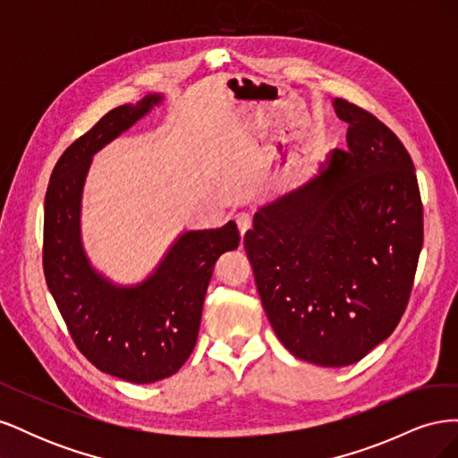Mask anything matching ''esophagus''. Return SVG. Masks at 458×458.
I'll list each match as a JSON object with an SVG mask.
<instances>
[{"label": "esophagus", "mask_w": 458, "mask_h": 458, "mask_svg": "<svg viewBox=\"0 0 458 458\" xmlns=\"http://www.w3.org/2000/svg\"><path fill=\"white\" fill-rule=\"evenodd\" d=\"M234 221H237L239 231H241V234L244 237V233L250 229V225H252V216L248 214V212H239L237 216H234Z\"/></svg>", "instance_id": "1"}]
</instances>
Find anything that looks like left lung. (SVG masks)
<instances>
[{
	"label": "left lung",
	"instance_id": "obj_1",
	"mask_svg": "<svg viewBox=\"0 0 458 458\" xmlns=\"http://www.w3.org/2000/svg\"><path fill=\"white\" fill-rule=\"evenodd\" d=\"M345 147L258 208L244 248L276 338L303 361L357 363L403 315L422 250L414 165L395 133L344 99Z\"/></svg>",
	"mask_w": 458,
	"mask_h": 458
}]
</instances>
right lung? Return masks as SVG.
Segmentation results:
<instances>
[{
	"instance_id": "add662e5",
	"label": "right lung",
	"mask_w": 458,
	"mask_h": 458,
	"mask_svg": "<svg viewBox=\"0 0 458 458\" xmlns=\"http://www.w3.org/2000/svg\"><path fill=\"white\" fill-rule=\"evenodd\" d=\"M148 93L106 113L55 164L44 219V273L78 350L110 377L150 384L195 350L216 259L239 246L234 221L179 233L143 281L122 284L97 269L81 239V199L93 157L162 105Z\"/></svg>"
}]
</instances>
